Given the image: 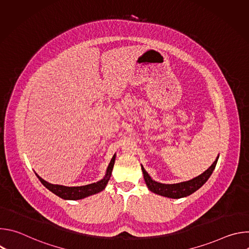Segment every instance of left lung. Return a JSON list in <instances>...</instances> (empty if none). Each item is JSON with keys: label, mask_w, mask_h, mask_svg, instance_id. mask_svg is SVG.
I'll use <instances>...</instances> for the list:
<instances>
[{"label": "left lung", "mask_w": 249, "mask_h": 249, "mask_svg": "<svg viewBox=\"0 0 249 249\" xmlns=\"http://www.w3.org/2000/svg\"><path fill=\"white\" fill-rule=\"evenodd\" d=\"M218 160H219V156L217 157L216 160L213 162V164L207 170H205L200 175L194 177V178L187 180V181H183V182H179V183H173V184H164V183H160V182L154 180L149 175V173L146 171L144 166L141 164V167H142V171H143V174H144L145 182H146L148 188L152 192H154L158 195L163 196V197H167V198L179 199V198H183V197L191 195L192 193L197 191L200 187H202L206 183V181L209 179V177L211 176L213 171H214L216 164L218 162Z\"/></svg>", "instance_id": "left-lung-1"}]
</instances>
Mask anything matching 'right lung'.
I'll use <instances>...</instances> for the list:
<instances>
[{
    "label": "right lung",
    "instance_id": "1",
    "mask_svg": "<svg viewBox=\"0 0 249 249\" xmlns=\"http://www.w3.org/2000/svg\"><path fill=\"white\" fill-rule=\"evenodd\" d=\"M115 157H116V155H114L112 157V159L107 166V169H106L105 175L103 176V178L98 180L97 182H93V183H90L88 185L64 186V185H59V184H52V183H49V182L45 181L44 179H42L37 173H35V174H36V176L38 177L40 182L48 190H50L52 193H54L58 197L65 199V200H81V199L87 198L89 196L94 195V194L99 193L102 190H104V188L106 187V185H107L110 177H111L112 169H113L114 162H115Z\"/></svg>",
    "mask_w": 249,
    "mask_h": 249
}]
</instances>
